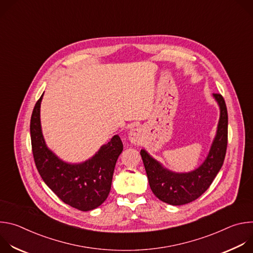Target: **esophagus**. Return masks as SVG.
<instances>
[{
	"mask_svg": "<svg viewBox=\"0 0 253 253\" xmlns=\"http://www.w3.org/2000/svg\"><path fill=\"white\" fill-rule=\"evenodd\" d=\"M129 140L133 144H140L143 141V131L140 127L133 128L129 134Z\"/></svg>",
	"mask_w": 253,
	"mask_h": 253,
	"instance_id": "1",
	"label": "esophagus"
}]
</instances>
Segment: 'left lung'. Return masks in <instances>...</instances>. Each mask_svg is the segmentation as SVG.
Returning <instances> with one entry per match:
<instances>
[{
	"label": "left lung",
	"instance_id": "8db88e82",
	"mask_svg": "<svg viewBox=\"0 0 253 253\" xmlns=\"http://www.w3.org/2000/svg\"><path fill=\"white\" fill-rule=\"evenodd\" d=\"M220 106L217 134L204 163L189 173H173L164 169L145 150L140 154L154 195L171 205H183L196 200L211 185L224 162L228 140V114L224 98L214 93Z\"/></svg>",
	"mask_w": 253,
	"mask_h": 253
}]
</instances>
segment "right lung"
I'll use <instances>...</instances> for the list:
<instances>
[{
	"instance_id": "1",
	"label": "right lung",
	"mask_w": 253,
	"mask_h": 253,
	"mask_svg": "<svg viewBox=\"0 0 253 253\" xmlns=\"http://www.w3.org/2000/svg\"><path fill=\"white\" fill-rule=\"evenodd\" d=\"M43 95L31 116L30 132L34 161L44 182L66 204L81 211L100 206L109 195L116 161L123 150L118 135L101 147L98 153L82 164H67L46 146L40 123Z\"/></svg>"
}]
</instances>
